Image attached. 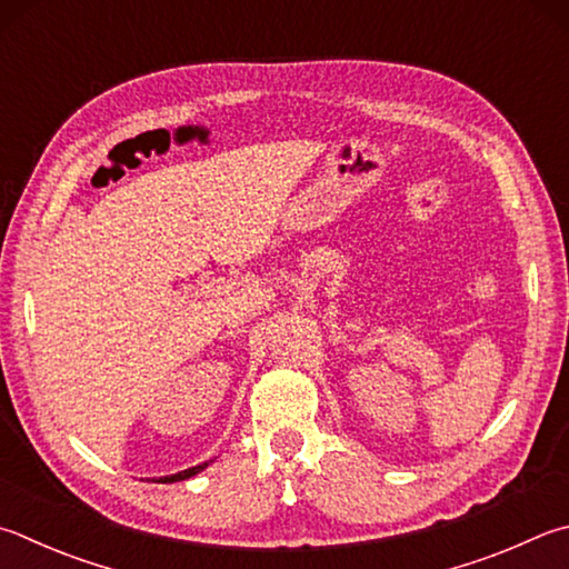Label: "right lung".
<instances>
[{"mask_svg":"<svg viewBox=\"0 0 569 569\" xmlns=\"http://www.w3.org/2000/svg\"><path fill=\"white\" fill-rule=\"evenodd\" d=\"M209 462H211V460H209ZM209 462H201V465H196V468L181 470V472H177V475H167V478H161V482H179V480H189V478H193L196 472H201Z\"/></svg>","mask_w":569,"mask_h":569,"instance_id":"add662e5","label":"right lung"}]
</instances>
